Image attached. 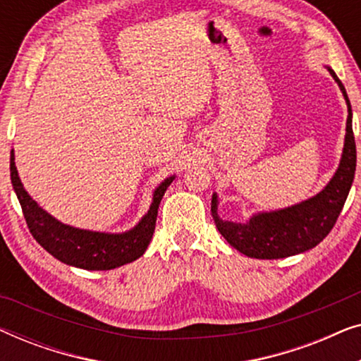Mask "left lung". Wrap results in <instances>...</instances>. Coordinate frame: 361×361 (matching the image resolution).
I'll return each instance as SVG.
<instances>
[{
	"label": "left lung",
	"instance_id": "8db88e82",
	"mask_svg": "<svg viewBox=\"0 0 361 361\" xmlns=\"http://www.w3.org/2000/svg\"><path fill=\"white\" fill-rule=\"evenodd\" d=\"M329 72L343 92L348 105V118L342 161L327 187L312 199L289 209L255 215L248 224L221 220L216 215V197L215 194L212 197V216L216 228L235 250L250 258H288L314 248L330 233L343 209L357 167V146L352 128V106L347 92L332 68H329Z\"/></svg>",
	"mask_w": 361,
	"mask_h": 361
}]
</instances>
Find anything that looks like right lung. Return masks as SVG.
I'll return each instance as SVG.
<instances>
[{
    "label": "right lung",
    "instance_id": "add662e5",
    "mask_svg": "<svg viewBox=\"0 0 361 361\" xmlns=\"http://www.w3.org/2000/svg\"><path fill=\"white\" fill-rule=\"evenodd\" d=\"M9 169H11L13 189L16 192L23 215L34 240L62 263L90 271L115 269L142 256L154 233L157 209H159L162 195L174 180V177H169L157 187L149 212L142 216L135 228L116 235L73 228L71 225L57 221L47 212H44L24 190L16 166H14L13 151Z\"/></svg>",
    "mask_w": 361,
    "mask_h": 361
}]
</instances>
